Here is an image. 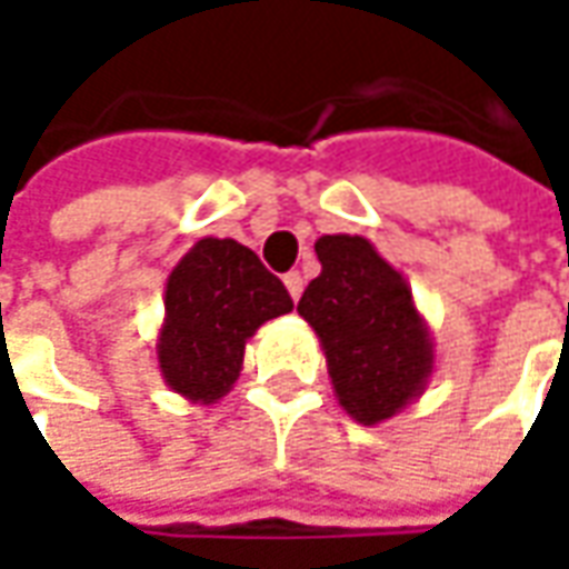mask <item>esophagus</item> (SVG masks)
Returning <instances> with one entry per match:
<instances>
[{"label": "esophagus", "mask_w": 569, "mask_h": 569, "mask_svg": "<svg viewBox=\"0 0 569 569\" xmlns=\"http://www.w3.org/2000/svg\"><path fill=\"white\" fill-rule=\"evenodd\" d=\"M284 288H288V295L295 297V300H300V295H303V274L300 272L284 274Z\"/></svg>", "instance_id": "esophagus-1"}]
</instances>
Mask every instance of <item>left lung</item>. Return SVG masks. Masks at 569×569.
<instances>
[{
    "instance_id": "1",
    "label": "left lung",
    "mask_w": 569,
    "mask_h": 569,
    "mask_svg": "<svg viewBox=\"0 0 569 569\" xmlns=\"http://www.w3.org/2000/svg\"><path fill=\"white\" fill-rule=\"evenodd\" d=\"M313 250L322 272L307 284L297 313L317 332L341 408L358 425H382L427 389L430 329L402 272L367 237L326 233Z\"/></svg>"
}]
</instances>
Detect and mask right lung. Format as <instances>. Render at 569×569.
<instances>
[{"mask_svg":"<svg viewBox=\"0 0 569 569\" xmlns=\"http://www.w3.org/2000/svg\"><path fill=\"white\" fill-rule=\"evenodd\" d=\"M291 310L288 288L250 247L206 237L167 278L164 322L154 345L158 370L183 399L214 405L240 377L256 329Z\"/></svg>","mask_w":569,"mask_h":569,"instance_id":"add662e5","label":"right lung"}]
</instances>
